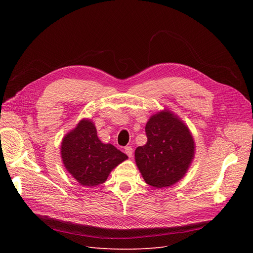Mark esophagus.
Segmentation results:
<instances>
[{
	"label": "esophagus",
	"mask_w": 253,
	"mask_h": 253,
	"mask_svg": "<svg viewBox=\"0 0 253 253\" xmlns=\"http://www.w3.org/2000/svg\"><path fill=\"white\" fill-rule=\"evenodd\" d=\"M124 151H125L126 155H127L129 158L132 157V154H133V149H132V147H130V145H128V147H126V148L124 149Z\"/></svg>",
	"instance_id": "1"
}]
</instances>
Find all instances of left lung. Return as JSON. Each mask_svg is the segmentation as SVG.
Wrapping results in <instances>:
<instances>
[{"instance_id": "1", "label": "left lung", "mask_w": 253, "mask_h": 253, "mask_svg": "<svg viewBox=\"0 0 253 253\" xmlns=\"http://www.w3.org/2000/svg\"><path fill=\"white\" fill-rule=\"evenodd\" d=\"M148 141L135 150V163L148 184L168 188L187 173L195 157L191 130L168 109L152 115L145 125Z\"/></svg>"}]
</instances>
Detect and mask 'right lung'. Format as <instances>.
<instances>
[{
    "instance_id": "add662e5",
    "label": "right lung",
    "mask_w": 253,
    "mask_h": 253,
    "mask_svg": "<svg viewBox=\"0 0 253 253\" xmlns=\"http://www.w3.org/2000/svg\"><path fill=\"white\" fill-rule=\"evenodd\" d=\"M60 155L66 171L83 187L93 188L108 179L113 169L128 157L111 143H103L90 119H82L61 141Z\"/></svg>"
}]
</instances>
